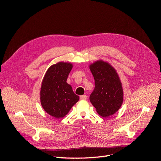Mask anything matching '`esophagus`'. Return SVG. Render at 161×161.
<instances>
[{
  "label": "esophagus",
  "mask_w": 161,
  "mask_h": 161,
  "mask_svg": "<svg viewBox=\"0 0 161 161\" xmlns=\"http://www.w3.org/2000/svg\"><path fill=\"white\" fill-rule=\"evenodd\" d=\"M87 98V97L86 95H85L80 96V99H81V100H86Z\"/></svg>",
  "instance_id": "34e87169"
}]
</instances>
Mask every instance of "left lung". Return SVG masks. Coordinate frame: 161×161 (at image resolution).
Wrapping results in <instances>:
<instances>
[{"label": "left lung", "mask_w": 161, "mask_h": 161, "mask_svg": "<svg viewBox=\"0 0 161 161\" xmlns=\"http://www.w3.org/2000/svg\"><path fill=\"white\" fill-rule=\"evenodd\" d=\"M90 70L95 86L89 97L91 103L100 115H112L123 103V92L119 76L112 66L102 61L90 65Z\"/></svg>", "instance_id": "8db88e82"}]
</instances>
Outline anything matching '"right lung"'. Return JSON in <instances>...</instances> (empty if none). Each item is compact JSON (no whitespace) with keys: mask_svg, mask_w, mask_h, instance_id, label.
<instances>
[{"mask_svg":"<svg viewBox=\"0 0 161 161\" xmlns=\"http://www.w3.org/2000/svg\"><path fill=\"white\" fill-rule=\"evenodd\" d=\"M72 69L70 63H58L49 68L42 81L41 104L48 114L55 118L64 117L80 98L66 83Z\"/></svg>","mask_w":161,"mask_h":161,"instance_id":"1","label":"right lung"}]
</instances>
